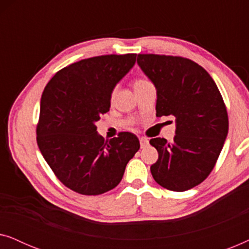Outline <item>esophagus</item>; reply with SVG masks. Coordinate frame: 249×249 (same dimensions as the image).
<instances>
[{
  "mask_svg": "<svg viewBox=\"0 0 249 249\" xmlns=\"http://www.w3.org/2000/svg\"><path fill=\"white\" fill-rule=\"evenodd\" d=\"M139 142H141V147H142V148H144L145 146L148 145V139L145 138V137L139 138Z\"/></svg>",
  "mask_w": 249,
  "mask_h": 249,
  "instance_id": "34e87169",
  "label": "esophagus"
}]
</instances>
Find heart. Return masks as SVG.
<instances>
[{
	"label": "heart",
	"instance_id": "heart-1",
	"mask_svg": "<svg viewBox=\"0 0 249 249\" xmlns=\"http://www.w3.org/2000/svg\"><path fill=\"white\" fill-rule=\"evenodd\" d=\"M145 81H147V80H144V79H139V80H137L135 83V85H138V84H142V83H145Z\"/></svg>",
	"mask_w": 249,
	"mask_h": 249
}]
</instances>
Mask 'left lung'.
Instances as JSON below:
<instances>
[{
    "label": "left lung",
    "mask_w": 249,
    "mask_h": 249,
    "mask_svg": "<svg viewBox=\"0 0 249 249\" xmlns=\"http://www.w3.org/2000/svg\"><path fill=\"white\" fill-rule=\"evenodd\" d=\"M137 63L156 88V117H176L172 142L149 141L159 153L152 176L163 188L185 192L209 177L223 147L229 129L223 98L209 72L192 60L138 54Z\"/></svg>",
    "instance_id": "left-lung-1"
}]
</instances>
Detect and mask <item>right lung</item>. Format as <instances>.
Returning <instances> with one entry per match:
<instances>
[{
	"mask_svg": "<svg viewBox=\"0 0 249 249\" xmlns=\"http://www.w3.org/2000/svg\"><path fill=\"white\" fill-rule=\"evenodd\" d=\"M136 56L80 60L60 70L44 88L37 144L57 179L81 195H101L117 187L141 147L131 132L104 142L95 124L110 111L112 91L135 66Z\"/></svg>",
	"mask_w": 249,
	"mask_h": 249,
	"instance_id": "add662e5",
	"label": "right lung"
}]
</instances>
